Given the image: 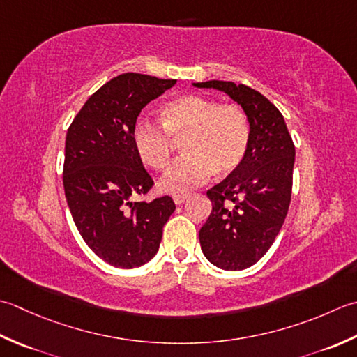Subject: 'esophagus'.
Segmentation results:
<instances>
[{"label":"esophagus","mask_w":357,"mask_h":357,"mask_svg":"<svg viewBox=\"0 0 357 357\" xmlns=\"http://www.w3.org/2000/svg\"><path fill=\"white\" fill-rule=\"evenodd\" d=\"M186 199H188V194H174L172 195V200L176 205H181V203H183Z\"/></svg>","instance_id":"obj_1"}]
</instances>
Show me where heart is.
<instances>
[{
  "label": "heart",
  "instance_id": "obj_1",
  "mask_svg": "<svg viewBox=\"0 0 357 357\" xmlns=\"http://www.w3.org/2000/svg\"><path fill=\"white\" fill-rule=\"evenodd\" d=\"M163 126L138 120L132 132L138 157L152 169L168 165L174 140H181L183 157L158 180L163 192L183 194L215 174L229 176L243 163L251 140L250 119L242 107L188 93L162 107Z\"/></svg>",
  "mask_w": 357,
  "mask_h": 357
}]
</instances>
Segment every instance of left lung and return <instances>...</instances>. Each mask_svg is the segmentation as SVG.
<instances>
[{
    "label": "left lung",
    "instance_id": "obj_1",
    "mask_svg": "<svg viewBox=\"0 0 357 357\" xmlns=\"http://www.w3.org/2000/svg\"><path fill=\"white\" fill-rule=\"evenodd\" d=\"M192 86L225 92L250 119L251 140L243 163L206 192L213 211L199 232L211 264L240 271L265 256L285 222L296 149L283 115L260 92L219 79Z\"/></svg>",
    "mask_w": 357,
    "mask_h": 357
}]
</instances>
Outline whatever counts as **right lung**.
<instances>
[{
  "label": "right lung",
  "mask_w": 357,
  "mask_h": 357,
  "mask_svg": "<svg viewBox=\"0 0 357 357\" xmlns=\"http://www.w3.org/2000/svg\"><path fill=\"white\" fill-rule=\"evenodd\" d=\"M176 83L121 74L87 98L68 129L63 185L72 219L86 245L115 268L130 270L154 257L176 211L169 195L132 202L154 185L134 146L137 117Z\"/></svg>",
  "instance_id": "obj_1"
}]
</instances>
